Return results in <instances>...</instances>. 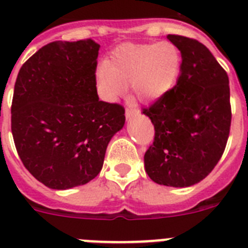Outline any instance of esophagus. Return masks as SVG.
I'll list each match as a JSON object with an SVG mask.
<instances>
[{"instance_id": "1", "label": "esophagus", "mask_w": 248, "mask_h": 248, "mask_svg": "<svg viewBox=\"0 0 248 248\" xmlns=\"http://www.w3.org/2000/svg\"><path fill=\"white\" fill-rule=\"evenodd\" d=\"M136 115H139V109L137 108H126V118L127 120H131Z\"/></svg>"}]
</instances>
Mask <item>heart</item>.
Instances as JSON below:
<instances>
[{
	"label": "heart",
	"instance_id": "heart-1",
	"mask_svg": "<svg viewBox=\"0 0 248 248\" xmlns=\"http://www.w3.org/2000/svg\"><path fill=\"white\" fill-rule=\"evenodd\" d=\"M181 67V51L171 42L122 45L97 68L96 88L101 98L115 102L131 85L140 100L154 102L173 88Z\"/></svg>",
	"mask_w": 248,
	"mask_h": 248
}]
</instances>
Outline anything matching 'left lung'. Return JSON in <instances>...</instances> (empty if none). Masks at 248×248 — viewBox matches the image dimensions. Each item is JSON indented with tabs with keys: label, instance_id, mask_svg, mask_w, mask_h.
Masks as SVG:
<instances>
[{
	"label": "left lung",
	"instance_id": "obj_1",
	"mask_svg": "<svg viewBox=\"0 0 248 248\" xmlns=\"http://www.w3.org/2000/svg\"><path fill=\"white\" fill-rule=\"evenodd\" d=\"M167 38L180 48L182 67L175 87L143 108L155 126L145 170L156 184L188 187L203 180L225 151L231 126L230 85L204 45L178 34Z\"/></svg>",
	"mask_w": 248,
	"mask_h": 248
}]
</instances>
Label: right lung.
<instances>
[{"instance_id": "1", "label": "right lung", "mask_w": 248, "mask_h": 248, "mask_svg": "<svg viewBox=\"0 0 248 248\" xmlns=\"http://www.w3.org/2000/svg\"><path fill=\"white\" fill-rule=\"evenodd\" d=\"M93 40L55 41L22 64L11 107L21 161L53 189L86 185L100 173L108 142L124 124V108L100 101Z\"/></svg>"}]
</instances>
